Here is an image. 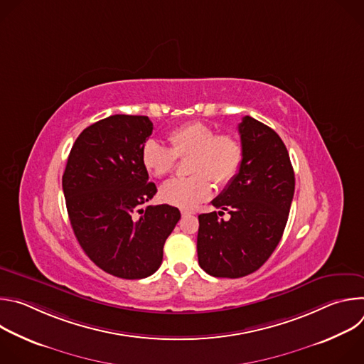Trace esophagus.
I'll return each instance as SVG.
<instances>
[{
  "mask_svg": "<svg viewBox=\"0 0 364 364\" xmlns=\"http://www.w3.org/2000/svg\"><path fill=\"white\" fill-rule=\"evenodd\" d=\"M196 212H193V210H187V209H183L181 210V215H183V218H186V216H191V215H194Z\"/></svg>",
  "mask_w": 364,
  "mask_h": 364,
  "instance_id": "1",
  "label": "esophagus"
}]
</instances>
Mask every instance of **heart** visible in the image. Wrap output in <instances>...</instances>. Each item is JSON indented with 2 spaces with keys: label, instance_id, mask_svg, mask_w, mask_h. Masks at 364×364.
I'll use <instances>...</instances> for the list:
<instances>
[{
  "label": "heart",
  "instance_id": "b5f03b06",
  "mask_svg": "<svg viewBox=\"0 0 364 364\" xmlns=\"http://www.w3.org/2000/svg\"><path fill=\"white\" fill-rule=\"evenodd\" d=\"M170 148L157 139H148L141 152L142 164L149 174L163 178L173 173L176 159L190 157L184 178H174L161 187L160 197L180 209H193L212 194V183L225 187L237 174L242 142L232 134H218L204 122H188L168 134Z\"/></svg>",
  "mask_w": 364,
  "mask_h": 364
}]
</instances>
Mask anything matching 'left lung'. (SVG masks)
Returning <instances> with one entry per match:
<instances>
[{
	"label": "left lung",
	"mask_w": 364,
	"mask_h": 364,
	"mask_svg": "<svg viewBox=\"0 0 364 364\" xmlns=\"http://www.w3.org/2000/svg\"><path fill=\"white\" fill-rule=\"evenodd\" d=\"M243 159L228 187L212 201L216 212L198 216V265L212 277L242 278L261 268L278 246L295 190L289 154L279 135L245 117L239 124Z\"/></svg>",
	"instance_id": "1"
}]
</instances>
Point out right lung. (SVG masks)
<instances>
[{"mask_svg":"<svg viewBox=\"0 0 364 364\" xmlns=\"http://www.w3.org/2000/svg\"><path fill=\"white\" fill-rule=\"evenodd\" d=\"M151 134L148 117L112 115L92 124L75 141L62 178L79 245L96 267L122 279L160 268L181 218L177 207L146 205L157 193L141 159Z\"/></svg>","mask_w":364,"mask_h":364,"instance_id":"obj_1","label":"right lung"}]
</instances>
